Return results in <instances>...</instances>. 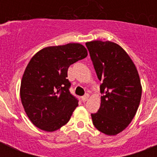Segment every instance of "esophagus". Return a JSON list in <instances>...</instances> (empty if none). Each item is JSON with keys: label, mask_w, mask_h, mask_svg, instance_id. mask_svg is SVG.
I'll return each mask as SVG.
<instances>
[{"label": "esophagus", "mask_w": 157, "mask_h": 157, "mask_svg": "<svg viewBox=\"0 0 157 157\" xmlns=\"http://www.w3.org/2000/svg\"><path fill=\"white\" fill-rule=\"evenodd\" d=\"M89 97H90V95H89L88 94H86L82 97V101H83V102H86V101L88 100Z\"/></svg>", "instance_id": "esophagus-1"}]
</instances>
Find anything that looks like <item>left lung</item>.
I'll list each match as a JSON object with an SVG mask.
<instances>
[{
  "instance_id": "obj_1",
  "label": "left lung",
  "mask_w": 157,
  "mask_h": 157,
  "mask_svg": "<svg viewBox=\"0 0 157 157\" xmlns=\"http://www.w3.org/2000/svg\"><path fill=\"white\" fill-rule=\"evenodd\" d=\"M86 45L100 85L101 104L91 114L94 125L107 135H117L132 121L139 108L142 86L129 54L112 41L93 40Z\"/></svg>"
}]
</instances>
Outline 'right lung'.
Returning <instances> with one entry per match:
<instances>
[{"mask_svg": "<svg viewBox=\"0 0 157 157\" xmlns=\"http://www.w3.org/2000/svg\"><path fill=\"white\" fill-rule=\"evenodd\" d=\"M87 55L84 45L69 43L44 48L31 59L21 81L20 98L35 126L53 132L69 121L78 100L69 92L67 69Z\"/></svg>", "mask_w": 157, "mask_h": 157, "instance_id": "right-lung-1", "label": "right lung"}]
</instances>
